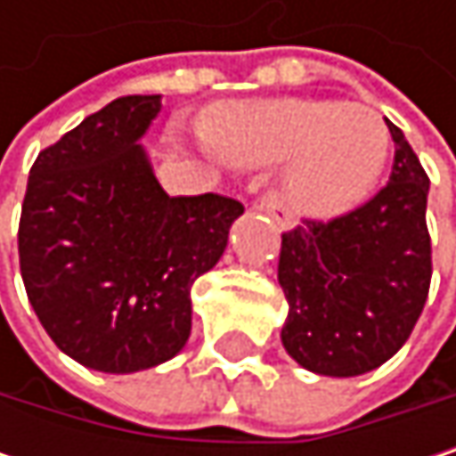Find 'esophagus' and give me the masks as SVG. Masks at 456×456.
Returning <instances> with one entry per match:
<instances>
[{"label": "esophagus", "instance_id": "obj_1", "mask_svg": "<svg viewBox=\"0 0 456 456\" xmlns=\"http://www.w3.org/2000/svg\"><path fill=\"white\" fill-rule=\"evenodd\" d=\"M256 208L258 211H264V214H269L277 224L282 229H290L293 227V222H290V214H288V208L277 200V195L274 192H266V195H261L258 198V203H256Z\"/></svg>", "mask_w": 456, "mask_h": 456}]
</instances>
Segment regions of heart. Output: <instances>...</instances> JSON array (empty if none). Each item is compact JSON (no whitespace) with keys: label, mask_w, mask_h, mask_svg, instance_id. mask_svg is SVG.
I'll return each mask as SVG.
<instances>
[{"label":"heart","mask_w":456,"mask_h":456,"mask_svg":"<svg viewBox=\"0 0 456 456\" xmlns=\"http://www.w3.org/2000/svg\"><path fill=\"white\" fill-rule=\"evenodd\" d=\"M211 144L237 163H285L282 190L296 211L335 216L380 179L391 132L370 105L277 97L234 102L208 126Z\"/></svg>","instance_id":"b5f03b06"}]
</instances>
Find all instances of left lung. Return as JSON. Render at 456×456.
I'll list each match as a JSON object with an SVG mask.
<instances>
[{"label": "left lung", "mask_w": 456, "mask_h": 456, "mask_svg": "<svg viewBox=\"0 0 456 456\" xmlns=\"http://www.w3.org/2000/svg\"><path fill=\"white\" fill-rule=\"evenodd\" d=\"M388 184L364 206L282 234L277 280L288 298L285 351L309 372L364 375L411 335L430 290V179L404 132Z\"/></svg>", "instance_id": "left-lung-1"}]
</instances>
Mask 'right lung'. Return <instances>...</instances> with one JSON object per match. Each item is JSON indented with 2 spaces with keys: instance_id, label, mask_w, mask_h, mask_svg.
I'll use <instances>...</instances> for the list:
<instances>
[{
  "instance_id": "right-lung-1",
  "label": "right lung",
  "mask_w": 456,
  "mask_h": 456,
  "mask_svg": "<svg viewBox=\"0 0 456 456\" xmlns=\"http://www.w3.org/2000/svg\"><path fill=\"white\" fill-rule=\"evenodd\" d=\"M160 94L118 97L39 152L20 211V274L54 346L126 375L176 356L192 282L216 266L245 211L224 195L168 198L139 139Z\"/></svg>"
}]
</instances>
